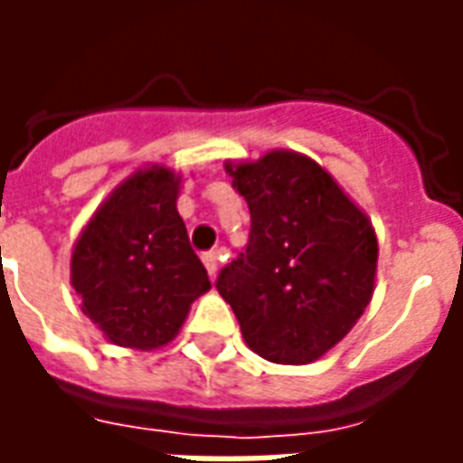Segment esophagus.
<instances>
[{"instance_id": "1", "label": "esophagus", "mask_w": 463, "mask_h": 463, "mask_svg": "<svg viewBox=\"0 0 463 463\" xmlns=\"http://www.w3.org/2000/svg\"><path fill=\"white\" fill-rule=\"evenodd\" d=\"M203 265H205V270L211 272L213 278H215V272H218V265H221V252H218V250L203 252Z\"/></svg>"}]
</instances>
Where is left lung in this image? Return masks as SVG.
I'll list each match as a JSON object with an SVG mask.
<instances>
[{
  "instance_id": "8db88e82",
  "label": "left lung",
  "mask_w": 463,
  "mask_h": 463,
  "mask_svg": "<svg viewBox=\"0 0 463 463\" xmlns=\"http://www.w3.org/2000/svg\"><path fill=\"white\" fill-rule=\"evenodd\" d=\"M250 208V241L215 288L245 345L275 364H310L347 337L377 278V232L340 183L298 151L225 163Z\"/></svg>"
}]
</instances>
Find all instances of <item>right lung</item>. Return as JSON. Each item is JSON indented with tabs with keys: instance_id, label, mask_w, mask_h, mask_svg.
Instances as JSON below:
<instances>
[{
	"instance_id": "right-lung-1",
	"label": "right lung",
	"mask_w": 463,
	"mask_h": 463,
	"mask_svg": "<svg viewBox=\"0 0 463 463\" xmlns=\"http://www.w3.org/2000/svg\"><path fill=\"white\" fill-rule=\"evenodd\" d=\"M181 178L158 163L133 171L74 242L71 285L81 310L118 347L168 345L193 300L211 290L175 208Z\"/></svg>"
}]
</instances>
